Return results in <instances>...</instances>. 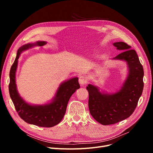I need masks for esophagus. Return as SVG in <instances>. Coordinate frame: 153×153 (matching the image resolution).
Instances as JSON below:
<instances>
[{
  "instance_id": "1",
  "label": "esophagus",
  "mask_w": 153,
  "mask_h": 153,
  "mask_svg": "<svg viewBox=\"0 0 153 153\" xmlns=\"http://www.w3.org/2000/svg\"><path fill=\"white\" fill-rule=\"evenodd\" d=\"M87 79L84 76H81L79 78V82L81 85H84L87 83Z\"/></svg>"
}]
</instances>
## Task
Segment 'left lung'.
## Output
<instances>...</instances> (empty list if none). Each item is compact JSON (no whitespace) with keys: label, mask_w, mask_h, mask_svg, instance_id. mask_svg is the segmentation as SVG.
Returning <instances> with one entry per match:
<instances>
[{"label":"left lung","mask_w":153,"mask_h":153,"mask_svg":"<svg viewBox=\"0 0 153 153\" xmlns=\"http://www.w3.org/2000/svg\"><path fill=\"white\" fill-rule=\"evenodd\" d=\"M113 45L122 51L113 59L125 61L128 66V75L122 87L110 94L100 92L98 87L91 84L86 87L90 113L103 125L115 124L129 117L137 106L144 87V71L137 53L126 43Z\"/></svg>","instance_id":"obj_1"}]
</instances>
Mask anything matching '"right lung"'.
Wrapping results in <instances>:
<instances>
[{
    "instance_id": "obj_1",
    "label": "right lung",
    "mask_w": 153,
    "mask_h": 153,
    "mask_svg": "<svg viewBox=\"0 0 153 153\" xmlns=\"http://www.w3.org/2000/svg\"><path fill=\"white\" fill-rule=\"evenodd\" d=\"M47 43L38 41L22 46L17 51V56L10 71L9 90L10 98L20 118L25 122L41 127H52L58 125L66 113L67 105L71 95L80 88L77 77L61 83L54 98L50 102L43 105H33L27 103L19 94L16 85V71L20 54L34 46H42Z\"/></svg>"
}]
</instances>
